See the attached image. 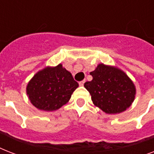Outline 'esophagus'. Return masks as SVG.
I'll use <instances>...</instances> for the list:
<instances>
[{
    "mask_svg": "<svg viewBox=\"0 0 154 154\" xmlns=\"http://www.w3.org/2000/svg\"><path fill=\"white\" fill-rule=\"evenodd\" d=\"M85 81H82V82H79V85L80 86H83V85H84V84H85Z\"/></svg>",
    "mask_w": 154,
    "mask_h": 154,
    "instance_id": "esophagus-1",
    "label": "esophagus"
}]
</instances>
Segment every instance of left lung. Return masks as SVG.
Instances as JSON below:
<instances>
[{"instance_id": "8db88e82", "label": "left lung", "mask_w": 154, "mask_h": 154, "mask_svg": "<svg viewBox=\"0 0 154 154\" xmlns=\"http://www.w3.org/2000/svg\"><path fill=\"white\" fill-rule=\"evenodd\" d=\"M91 82L85 88L91 95L94 105L108 114L125 111L135 99L136 87L128 75L119 68L99 64L90 72Z\"/></svg>"}]
</instances>
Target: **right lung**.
<instances>
[{
  "instance_id": "1",
  "label": "right lung",
  "mask_w": 154,
  "mask_h": 154,
  "mask_svg": "<svg viewBox=\"0 0 154 154\" xmlns=\"http://www.w3.org/2000/svg\"><path fill=\"white\" fill-rule=\"evenodd\" d=\"M78 86L71 72L59 64L38 71L28 83L26 94L32 105L49 112L65 105Z\"/></svg>"
}]
</instances>
